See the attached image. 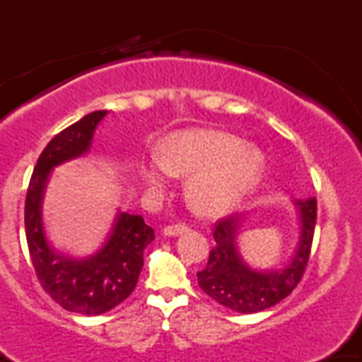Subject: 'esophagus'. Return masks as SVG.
<instances>
[{
    "instance_id": "34e87169",
    "label": "esophagus",
    "mask_w": 362,
    "mask_h": 362,
    "mask_svg": "<svg viewBox=\"0 0 362 362\" xmlns=\"http://www.w3.org/2000/svg\"><path fill=\"white\" fill-rule=\"evenodd\" d=\"M185 231H189V226H185V224H170V226L163 228L165 236H178Z\"/></svg>"
}]
</instances>
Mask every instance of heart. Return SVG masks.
I'll use <instances>...</instances> for the list:
<instances>
[{"instance_id":"1","label":"heart","mask_w":362,"mask_h":362,"mask_svg":"<svg viewBox=\"0 0 362 362\" xmlns=\"http://www.w3.org/2000/svg\"><path fill=\"white\" fill-rule=\"evenodd\" d=\"M265 158L233 134L214 129H187L165 136L155 160L139 161L138 173L153 192L163 190L167 175L189 177V204L202 216L228 214L260 184Z\"/></svg>"}]
</instances>
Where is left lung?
I'll return each mask as SVG.
<instances>
[{
	"mask_svg": "<svg viewBox=\"0 0 362 362\" xmlns=\"http://www.w3.org/2000/svg\"><path fill=\"white\" fill-rule=\"evenodd\" d=\"M294 206L300 214V236L296 250L282 269L255 271L240 255L236 240L247 216L231 214L216 223L213 233L216 245L206 269L197 272L199 286L207 296L238 313H257L289 296L301 281L310 259L317 223V199H300Z\"/></svg>",
	"mask_w": 362,
	"mask_h": 362,
	"instance_id": "1",
	"label": "left lung"
}]
</instances>
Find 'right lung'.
<instances>
[{
    "mask_svg": "<svg viewBox=\"0 0 362 362\" xmlns=\"http://www.w3.org/2000/svg\"><path fill=\"white\" fill-rule=\"evenodd\" d=\"M107 115L97 110L54 136L37 160L25 201V235L37 279L57 305L81 315H102L120 305L138 284L143 252L155 231L143 216L119 211L109 236L97 252L73 259L49 243L42 201L52 170L90 151L95 129Z\"/></svg>",
    "mask_w": 362,
    "mask_h": 362,
    "instance_id": "add662e5",
    "label": "right lung"
}]
</instances>
